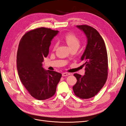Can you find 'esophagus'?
Masks as SVG:
<instances>
[{
    "instance_id": "esophagus-1",
    "label": "esophagus",
    "mask_w": 126,
    "mask_h": 126,
    "mask_svg": "<svg viewBox=\"0 0 126 126\" xmlns=\"http://www.w3.org/2000/svg\"><path fill=\"white\" fill-rule=\"evenodd\" d=\"M68 75H70V74L68 73V72H63L62 74V76L63 77H65V76H67Z\"/></svg>"
}]
</instances>
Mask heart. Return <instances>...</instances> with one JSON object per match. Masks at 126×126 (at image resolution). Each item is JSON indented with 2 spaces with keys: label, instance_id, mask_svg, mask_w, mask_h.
Instances as JSON below:
<instances>
[{
  "label": "heart",
  "instance_id": "obj_1",
  "mask_svg": "<svg viewBox=\"0 0 126 126\" xmlns=\"http://www.w3.org/2000/svg\"><path fill=\"white\" fill-rule=\"evenodd\" d=\"M64 39L71 49L75 47L78 48L80 44V40L73 33H67L64 37ZM57 47V43H55L52 46L53 50H55Z\"/></svg>",
  "mask_w": 126,
  "mask_h": 126
}]
</instances>
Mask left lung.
Instances as JSON below:
<instances>
[{"mask_svg":"<svg viewBox=\"0 0 126 126\" xmlns=\"http://www.w3.org/2000/svg\"><path fill=\"white\" fill-rule=\"evenodd\" d=\"M85 32L88 41L81 60L84 62L85 75H74L77 82L73 86L76 96L89 99L99 93L107 81L108 73L107 52L105 41L97 30L87 25H77Z\"/></svg>","mask_w":126,"mask_h":126,"instance_id":"obj_1","label":"left lung"}]
</instances>
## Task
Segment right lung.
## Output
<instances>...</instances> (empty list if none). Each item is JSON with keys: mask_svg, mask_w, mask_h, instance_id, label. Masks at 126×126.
<instances>
[{"mask_svg": "<svg viewBox=\"0 0 126 126\" xmlns=\"http://www.w3.org/2000/svg\"><path fill=\"white\" fill-rule=\"evenodd\" d=\"M58 30L45 27L27 32L19 42L17 55V68L20 80L30 95L43 100L52 97L62 74L46 71L43 66L44 57L49 54L51 40Z\"/></svg>", "mask_w": 126, "mask_h": 126, "instance_id": "1", "label": "right lung"}]
</instances>
